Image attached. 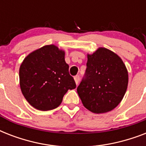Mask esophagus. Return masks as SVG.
Instances as JSON below:
<instances>
[{"label": "esophagus", "instance_id": "1", "mask_svg": "<svg viewBox=\"0 0 146 146\" xmlns=\"http://www.w3.org/2000/svg\"><path fill=\"white\" fill-rule=\"evenodd\" d=\"M74 80H75L76 84V85L79 84V82H80V76H76L75 77H74Z\"/></svg>", "mask_w": 146, "mask_h": 146}]
</instances>
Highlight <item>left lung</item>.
<instances>
[{"label": "left lung", "instance_id": "left-lung-1", "mask_svg": "<svg viewBox=\"0 0 146 146\" xmlns=\"http://www.w3.org/2000/svg\"><path fill=\"white\" fill-rule=\"evenodd\" d=\"M86 66L84 77L77 87L82 104L95 113L112 111L127 91L128 72L125 64L115 53L99 48L88 54Z\"/></svg>", "mask_w": 146, "mask_h": 146}]
</instances>
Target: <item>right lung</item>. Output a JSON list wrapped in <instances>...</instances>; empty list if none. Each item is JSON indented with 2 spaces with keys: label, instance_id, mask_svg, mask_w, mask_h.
I'll return each mask as SVG.
<instances>
[{
  "label": "right lung",
  "instance_id": "right-lung-1",
  "mask_svg": "<svg viewBox=\"0 0 146 146\" xmlns=\"http://www.w3.org/2000/svg\"><path fill=\"white\" fill-rule=\"evenodd\" d=\"M64 56V50L50 44L30 53L23 61L20 89L33 108L43 111L56 108L66 92L76 87Z\"/></svg>",
  "mask_w": 146,
  "mask_h": 146
}]
</instances>
